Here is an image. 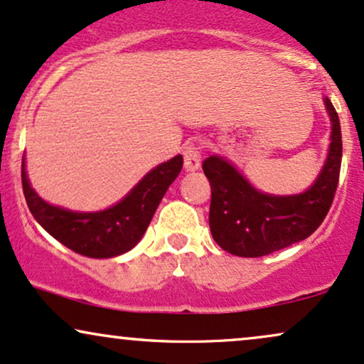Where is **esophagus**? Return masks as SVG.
Masks as SVG:
<instances>
[{
	"mask_svg": "<svg viewBox=\"0 0 364 364\" xmlns=\"http://www.w3.org/2000/svg\"><path fill=\"white\" fill-rule=\"evenodd\" d=\"M183 166L187 172H196L200 168V151L196 144H187L183 148Z\"/></svg>",
	"mask_w": 364,
	"mask_h": 364,
	"instance_id": "1",
	"label": "esophagus"
}]
</instances>
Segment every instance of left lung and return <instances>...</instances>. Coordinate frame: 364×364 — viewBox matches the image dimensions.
<instances>
[{"instance_id":"1","label":"left lung","mask_w":364,"mask_h":364,"mask_svg":"<svg viewBox=\"0 0 364 364\" xmlns=\"http://www.w3.org/2000/svg\"><path fill=\"white\" fill-rule=\"evenodd\" d=\"M331 117V144L322 170L301 194L274 196L255 189L223 156L204 160L211 183L209 228L221 249L238 257H262L309 238L331 209L343 160L341 122L332 102L323 98Z\"/></svg>"}]
</instances>
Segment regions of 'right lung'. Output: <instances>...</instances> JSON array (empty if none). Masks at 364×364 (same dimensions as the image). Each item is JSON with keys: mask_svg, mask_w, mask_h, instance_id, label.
<instances>
[{"mask_svg": "<svg viewBox=\"0 0 364 364\" xmlns=\"http://www.w3.org/2000/svg\"><path fill=\"white\" fill-rule=\"evenodd\" d=\"M183 165L182 155L155 166L114 206L95 213L70 211L46 203L30 186L25 161H21V186L25 200L37 223L68 249L92 259H109L136 247L158 204L164 199Z\"/></svg>", "mask_w": 364, "mask_h": 364, "instance_id": "add662e5", "label": "right lung"}]
</instances>
